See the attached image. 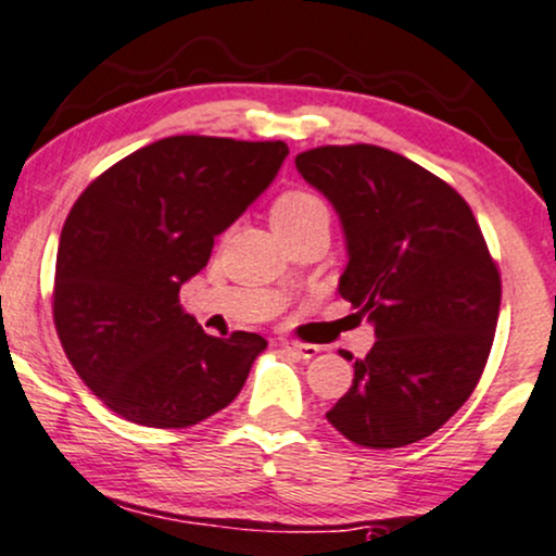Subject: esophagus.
<instances>
[{"instance_id":"esophagus-1","label":"esophagus","mask_w":556,"mask_h":556,"mask_svg":"<svg viewBox=\"0 0 556 556\" xmlns=\"http://www.w3.org/2000/svg\"><path fill=\"white\" fill-rule=\"evenodd\" d=\"M282 346L287 352H292V354H298L300 359H313L316 357V354L320 352V346H316V344H303V342H292V339H282Z\"/></svg>"}]
</instances>
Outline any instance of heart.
<instances>
[{
    "label": "heart",
    "instance_id": "1",
    "mask_svg": "<svg viewBox=\"0 0 556 556\" xmlns=\"http://www.w3.org/2000/svg\"><path fill=\"white\" fill-rule=\"evenodd\" d=\"M271 223L277 227L279 236L303 230L313 223H331L329 206L320 197L305 189H290L279 193L277 202L271 206Z\"/></svg>",
    "mask_w": 556,
    "mask_h": 556
}]
</instances>
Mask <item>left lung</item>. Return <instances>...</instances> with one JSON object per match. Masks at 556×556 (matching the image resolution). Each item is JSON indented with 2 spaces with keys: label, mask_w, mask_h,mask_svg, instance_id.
<instances>
[{
  "label": "left lung",
  "mask_w": 556,
  "mask_h": 556,
  "mask_svg": "<svg viewBox=\"0 0 556 556\" xmlns=\"http://www.w3.org/2000/svg\"><path fill=\"white\" fill-rule=\"evenodd\" d=\"M295 165L342 217L339 295L378 337L326 417L365 447L430 438L473 393L497 329L503 282L477 217L443 178L383 147H313Z\"/></svg>",
  "instance_id": "obj_1"
}]
</instances>
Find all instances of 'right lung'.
Masks as SVG:
<instances>
[{
  "label": "right lung",
  "mask_w": 556,
  "mask_h": 556,
  "mask_svg": "<svg viewBox=\"0 0 556 556\" xmlns=\"http://www.w3.org/2000/svg\"><path fill=\"white\" fill-rule=\"evenodd\" d=\"M285 142L178 134L100 173L66 214L53 326L96 396L134 425H199L238 396L266 339L210 337L178 292L258 197Z\"/></svg>",
  "instance_id": "add662e5"
}]
</instances>
